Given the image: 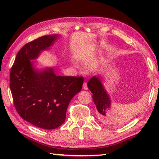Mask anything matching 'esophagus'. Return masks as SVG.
Masks as SVG:
<instances>
[{
	"label": "esophagus",
	"instance_id": "obj_1",
	"mask_svg": "<svg viewBox=\"0 0 159 159\" xmlns=\"http://www.w3.org/2000/svg\"><path fill=\"white\" fill-rule=\"evenodd\" d=\"M83 89H84V90H88L87 83H85V82L84 83H83Z\"/></svg>",
	"mask_w": 159,
	"mask_h": 159
}]
</instances>
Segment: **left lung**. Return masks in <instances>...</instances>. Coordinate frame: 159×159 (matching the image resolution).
I'll use <instances>...</instances> for the list:
<instances>
[{
    "label": "left lung",
    "instance_id": "obj_1",
    "mask_svg": "<svg viewBox=\"0 0 159 159\" xmlns=\"http://www.w3.org/2000/svg\"><path fill=\"white\" fill-rule=\"evenodd\" d=\"M88 87L93 94V99L98 109V118L104 123L109 122L112 116L110 111L111 100L100 79L98 76H94L88 82Z\"/></svg>",
    "mask_w": 159,
    "mask_h": 159
}]
</instances>
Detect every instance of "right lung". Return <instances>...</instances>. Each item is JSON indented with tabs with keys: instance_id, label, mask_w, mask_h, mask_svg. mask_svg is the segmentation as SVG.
<instances>
[{
	"instance_id": "add662e5",
	"label": "right lung",
	"mask_w": 159,
	"mask_h": 159,
	"mask_svg": "<svg viewBox=\"0 0 159 159\" xmlns=\"http://www.w3.org/2000/svg\"><path fill=\"white\" fill-rule=\"evenodd\" d=\"M58 35L41 36L21 48L10 70V87L19 115L36 127L55 129L66 119L71 99L82 89L83 76H61L52 68L34 67L41 51L53 44Z\"/></svg>"
}]
</instances>
